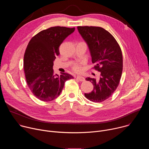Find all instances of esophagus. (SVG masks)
<instances>
[{"label":"esophagus","instance_id":"1","mask_svg":"<svg viewBox=\"0 0 149 149\" xmlns=\"http://www.w3.org/2000/svg\"><path fill=\"white\" fill-rule=\"evenodd\" d=\"M77 79H78L80 81H85V78L82 76H81V75H78L77 77Z\"/></svg>","mask_w":149,"mask_h":149}]
</instances>
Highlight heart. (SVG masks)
I'll return each mask as SVG.
<instances>
[{"instance_id":"b5f03b06","label":"heart","mask_w":149,"mask_h":149,"mask_svg":"<svg viewBox=\"0 0 149 149\" xmlns=\"http://www.w3.org/2000/svg\"><path fill=\"white\" fill-rule=\"evenodd\" d=\"M73 70L77 72H79L82 71V67L79 63H76V64H75L73 67Z\"/></svg>"}]
</instances>
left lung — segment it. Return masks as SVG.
Masks as SVG:
<instances>
[{"mask_svg":"<svg viewBox=\"0 0 149 149\" xmlns=\"http://www.w3.org/2000/svg\"><path fill=\"white\" fill-rule=\"evenodd\" d=\"M78 31L87 43L95 63L94 69L101 72L98 81L87 77L94 89L85 97L91 101L101 102L117 89L122 74L123 55L116 39L107 31L97 26H78Z\"/></svg>","mask_w":149,"mask_h":149,"instance_id":"obj_1","label":"left lung"}]
</instances>
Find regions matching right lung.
Here are the masks:
<instances>
[{
	"instance_id": "obj_1",
	"label": "right lung",
	"mask_w": 149,
	"mask_h": 149,
	"mask_svg": "<svg viewBox=\"0 0 149 149\" xmlns=\"http://www.w3.org/2000/svg\"><path fill=\"white\" fill-rule=\"evenodd\" d=\"M75 28L51 27L35 35L26 49L24 68L28 86L33 94L43 101H51L61 94L68 79V73L54 74V61L59 55V47Z\"/></svg>"
}]
</instances>
